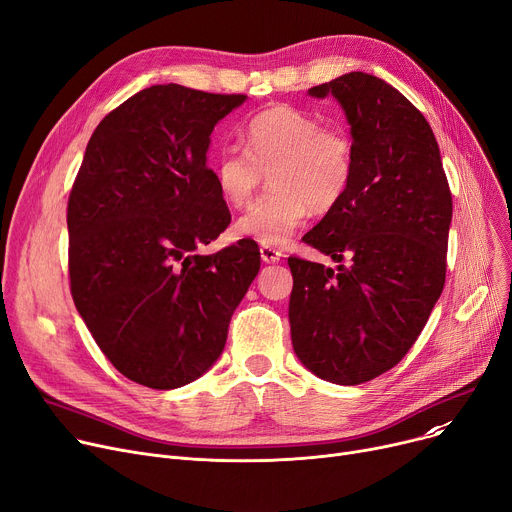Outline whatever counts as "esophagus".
<instances>
[{
  "label": "esophagus",
  "mask_w": 512,
  "mask_h": 512,
  "mask_svg": "<svg viewBox=\"0 0 512 512\" xmlns=\"http://www.w3.org/2000/svg\"><path fill=\"white\" fill-rule=\"evenodd\" d=\"M259 253H261V259L265 263H278L282 259V253L278 249H274V247H261Z\"/></svg>",
  "instance_id": "obj_1"
}]
</instances>
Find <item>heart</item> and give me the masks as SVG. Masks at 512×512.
<instances>
[{
  "mask_svg": "<svg viewBox=\"0 0 512 512\" xmlns=\"http://www.w3.org/2000/svg\"><path fill=\"white\" fill-rule=\"evenodd\" d=\"M245 139L247 149L230 145L215 157L222 199L238 209L249 205L265 176L274 193L236 220V236L284 247L311 209L326 213L344 201L355 174V151L344 130L321 126L299 107L274 105L251 118Z\"/></svg>",
  "mask_w": 512,
  "mask_h": 512,
  "instance_id": "b5f03b06",
  "label": "heart"
}]
</instances>
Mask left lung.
<instances>
[{"label": "left lung", "instance_id": "1", "mask_svg": "<svg viewBox=\"0 0 512 512\" xmlns=\"http://www.w3.org/2000/svg\"><path fill=\"white\" fill-rule=\"evenodd\" d=\"M309 95L340 103L355 174L344 201L303 236L338 265L288 257L290 336L317 378L357 386L409 353L440 299L452 197L432 126L392 85L348 72Z\"/></svg>", "mask_w": 512, "mask_h": 512}]
</instances>
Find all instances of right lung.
I'll use <instances>...</instances> for the list:
<instances>
[{
  "label": "right lung",
  "instance_id": "add662e5",
  "mask_svg": "<svg viewBox=\"0 0 512 512\" xmlns=\"http://www.w3.org/2000/svg\"><path fill=\"white\" fill-rule=\"evenodd\" d=\"M247 95L155 85L95 128L68 199L76 311L103 355L153 390L195 382L220 359L255 280L253 240L199 255L230 224L211 132Z\"/></svg>",
  "mask_w": 512,
  "mask_h": 512
}]
</instances>
